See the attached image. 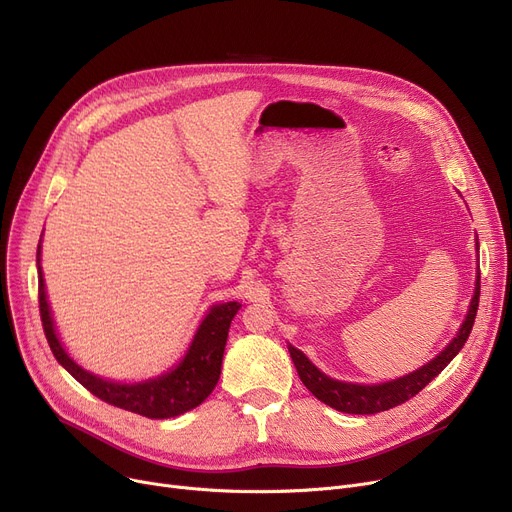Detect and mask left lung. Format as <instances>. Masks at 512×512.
<instances>
[{
  "label": "left lung",
  "instance_id": "1",
  "mask_svg": "<svg viewBox=\"0 0 512 512\" xmlns=\"http://www.w3.org/2000/svg\"><path fill=\"white\" fill-rule=\"evenodd\" d=\"M475 247L479 253L477 238H475ZM477 307H479V272L475 276V288H473V297H471L467 315L463 319L459 332L454 334V338L442 348V351L432 361H427L425 365H421L419 369H415L407 375H400V378H396V380H388V382H380V384H355V382L334 380L290 342H288V353L292 357L294 367H297V371H299L301 382L307 386V390L317 400L326 402L328 407H332L340 413L373 415V413L398 407V405H402V402H407L409 398L419 394V390H423L456 355L461 353V348L465 346V342L471 334Z\"/></svg>",
  "mask_w": 512,
  "mask_h": 512
}]
</instances>
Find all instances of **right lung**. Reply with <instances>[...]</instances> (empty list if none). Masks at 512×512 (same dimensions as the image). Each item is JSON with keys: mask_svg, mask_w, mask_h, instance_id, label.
<instances>
[{"mask_svg": "<svg viewBox=\"0 0 512 512\" xmlns=\"http://www.w3.org/2000/svg\"><path fill=\"white\" fill-rule=\"evenodd\" d=\"M41 240L37 247V272L43 330L53 357L58 359V363L72 375V378L78 384H83L97 398L110 402V405L149 419H170L199 407L220 380L228 330L234 315L242 305L236 301L211 305L205 317L201 319L191 344H188L184 357L168 371L141 382L107 380L85 369L83 365H78L60 340L56 321H53L51 307L47 301V290L41 270Z\"/></svg>", "mask_w": 512, "mask_h": 512, "instance_id": "right-lung-1", "label": "right lung"}]
</instances>
